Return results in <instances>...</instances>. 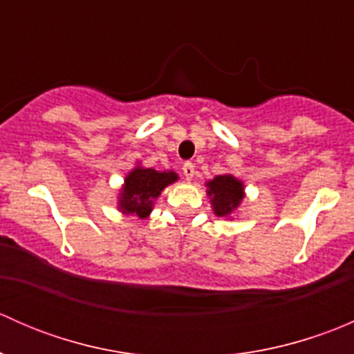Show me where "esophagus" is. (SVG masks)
<instances>
[{
  "mask_svg": "<svg viewBox=\"0 0 354 354\" xmlns=\"http://www.w3.org/2000/svg\"><path fill=\"white\" fill-rule=\"evenodd\" d=\"M181 169H183V174H185V178H187L188 181L192 180V178L195 176V166L192 162H185L183 164V167H181Z\"/></svg>",
  "mask_w": 354,
  "mask_h": 354,
  "instance_id": "34e87169",
  "label": "esophagus"
}]
</instances>
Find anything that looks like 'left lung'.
I'll list each match as a JSON object with an SVG mask.
<instances>
[{"label": "left lung", "instance_id": "left-lung-1", "mask_svg": "<svg viewBox=\"0 0 354 354\" xmlns=\"http://www.w3.org/2000/svg\"><path fill=\"white\" fill-rule=\"evenodd\" d=\"M207 195L210 197L216 216L227 217L238 209L245 197L243 183L231 174H221L207 183Z\"/></svg>", "mask_w": 354, "mask_h": 354}]
</instances>
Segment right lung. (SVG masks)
I'll use <instances>...</instances> for the list:
<instances>
[{
	"mask_svg": "<svg viewBox=\"0 0 354 354\" xmlns=\"http://www.w3.org/2000/svg\"><path fill=\"white\" fill-rule=\"evenodd\" d=\"M178 174L173 171H159L151 167L137 166L124 180V187L120 195V209L123 214H135L144 219L151 214L154 200L167 185L174 183Z\"/></svg>",
	"mask_w": 354,
	"mask_h": 354,
	"instance_id": "obj_1",
	"label": "right lung"
}]
</instances>
